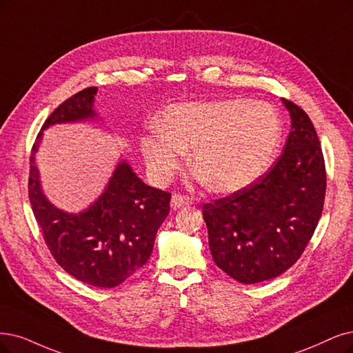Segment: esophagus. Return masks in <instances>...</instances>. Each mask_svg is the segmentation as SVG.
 I'll return each instance as SVG.
<instances>
[{"mask_svg":"<svg viewBox=\"0 0 353 353\" xmlns=\"http://www.w3.org/2000/svg\"><path fill=\"white\" fill-rule=\"evenodd\" d=\"M192 201L186 196H181V194H173L172 196V201H170V206H172V210H180V208L183 206H188L190 205Z\"/></svg>","mask_w":353,"mask_h":353,"instance_id":"esophagus-1","label":"esophagus"}]
</instances>
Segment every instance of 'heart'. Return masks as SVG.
<instances>
[{"label":"heart","instance_id":"1","mask_svg":"<svg viewBox=\"0 0 353 353\" xmlns=\"http://www.w3.org/2000/svg\"><path fill=\"white\" fill-rule=\"evenodd\" d=\"M282 122L270 103L243 99L185 101L168 106L157 128L139 139L150 174L172 177L193 147L192 167L215 193L241 190L273 163Z\"/></svg>","mask_w":353,"mask_h":353}]
</instances>
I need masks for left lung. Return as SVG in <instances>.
<instances>
[{"instance_id": "8db88e82", "label": "left lung", "mask_w": 353, "mask_h": 353, "mask_svg": "<svg viewBox=\"0 0 353 353\" xmlns=\"http://www.w3.org/2000/svg\"><path fill=\"white\" fill-rule=\"evenodd\" d=\"M282 104L291 132L275 164L250 186L202 208L215 265L245 285L288 270L323 211L325 168L314 125L292 101Z\"/></svg>"}]
</instances>
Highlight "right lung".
<instances>
[{
  "label": "right lung",
  "mask_w": 353,
  "mask_h": 353,
  "mask_svg": "<svg viewBox=\"0 0 353 353\" xmlns=\"http://www.w3.org/2000/svg\"><path fill=\"white\" fill-rule=\"evenodd\" d=\"M96 94V87L80 91L43 123L30 155L29 198L58 265L84 283L114 288L148 262L157 231L170 212L172 194L143 183L121 155L97 199L80 212H68L46 198L36 160L48 128L101 121L94 110Z\"/></svg>",
  "instance_id": "1"
}]
</instances>
